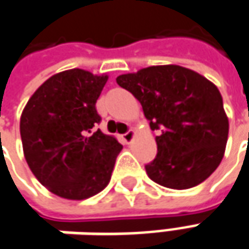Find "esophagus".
Listing matches in <instances>:
<instances>
[{"label": "esophagus", "instance_id": "1", "mask_svg": "<svg viewBox=\"0 0 249 249\" xmlns=\"http://www.w3.org/2000/svg\"><path fill=\"white\" fill-rule=\"evenodd\" d=\"M121 138H123V141H124L125 143H131V142L133 141V138H135V131L129 129V131H128V132H125Z\"/></svg>", "mask_w": 249, "mask_h": 249}]
</instances>
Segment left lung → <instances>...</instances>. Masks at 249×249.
Masks as SVG:
<instances>
[{
	"label": "left lung",
	"mask_w": 249,
	"mask_h": 249,
	"mask_svg": "<svg viewBox=\"0 0 249 249\" xmlns=\"http://www.w3.org/2000/svg\"><path fill=\"white\" fill-rule=\"evenodd\" d=\"M141 102L156 136L157 156L146 165L153 182L183 190L204 182L219 167L229 135L219 89L182 66H151L117 77Z\"/></svg>",
	"instance_id": "1"
}]
</instances>
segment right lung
Segmentation results:
<instances>
[{
  "instance_id": "add662e5",
  "label": "right lung",
  "mask_w": 249,
  "mask_h": 249,
  "mask_svg": "<svg viewBox=\"0 0 249 249\" xmlns=\"http://www.w3.org/2000/svg\"><path fill=\"white\" fill-rule=\"evenodd\" d=\"M107 75L71 69L48 78L20 117L23 151L31 172L49 192L84 200L110 182L123 146L95 126L96 100Z\"/></svg>"
}]
</instances>
